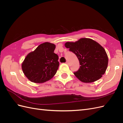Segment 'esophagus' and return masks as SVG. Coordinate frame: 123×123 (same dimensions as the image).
Here are the masks:
<instances>
[{
	"instance_id": "obj_1",
	"label": "esophagus",
	"mask_w": 123,
	"mask_h": 123,
	"mask_svg": "<svg viewBox=\"0 0 123 123\" xmlns=\"http://www.w3.org/2000/svg\"><path fill=\"white\" fill-rule=\"evenodd\" d=\"M66 64H67V65H69V62H68V61H67V62H66Z\"/></svg>"
}]
</instances>
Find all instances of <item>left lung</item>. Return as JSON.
<instances>
[{
    "instance_id": "obj_1",
    "label": "left lung",
    "mask_w": 123,
    "mask_h": 123,
    "mask_svg": "<svg viewBox=\"0 0 123 123\" xmlns=\"http://www.w3.org/2000/svg\"><path fill=\"white\" fill-rule=\"evenodd\" d=\"M65 46L79 59L80 68L74 74L81 82H94L105 74L108 57L98 43L90 38H81L75 42H67Z\"/></svg>"
}]
</instances>
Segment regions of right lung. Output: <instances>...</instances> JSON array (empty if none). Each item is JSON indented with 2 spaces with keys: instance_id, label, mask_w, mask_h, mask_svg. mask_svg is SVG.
<instances>
[{
  "instance_id": "obj_1",
  "label": "right lung",
  "mask_w": 123,
  "mask_h": 123,
  "mask_svg": "<svg viewBox=\"0 0 123 123\" xmlns=\"http://www.w3.org/2000/svg\"><path fill=\"white\" fill-rule=\"evenodd\" d=\"M55 47L53 43H44L26 56L21 68L28 80L43 83L55 75L59 65L58 55L54 53Z\"/></svg>"
}]
</instances>
